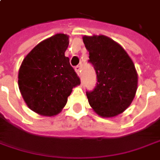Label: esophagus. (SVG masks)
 <instances>
[{
    "label": "esophagus",
    "instance_id": "esophagus-1",
    "mask_svg": "<svg viewBox=\"0 0 160 160\" xmlns=\"http://www.w3.org/2000/svg\"><path fill=\"white\" fill-rule=\"evenodd\" d=\"M75 72H77V74L80 76V72H81V65H77V66L75 67Z\"/></svg>",
    "mask_w": 160,
    "mask_h": 160
}]
</instances>
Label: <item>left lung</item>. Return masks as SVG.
<instances>
[{
	"label": "left lung",
	"mask_w": 160,
	"mask_h": 160,
	"mask_svg": "<svg viewBox=\"0 0 160 160\" xmlns=\"http://www.w3.org/2000/svg\"><path fill=\"white\" fill-rule=\"evenodd\" d=\"M88 62L97 73V86L87 91L90 106L103 118L117 116L131 104L137 89L135 64L117 42L104 35L83 36Z\"/></svg>",
	"instance_id": "obj_1"
}]
</instances>
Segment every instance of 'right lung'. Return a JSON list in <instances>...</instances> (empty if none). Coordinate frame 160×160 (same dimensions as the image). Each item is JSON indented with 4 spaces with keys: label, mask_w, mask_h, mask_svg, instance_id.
<instances>
[{
    "label": "right lung",
    "mask_w": 160,
    "mask_h": 160,
    "mask_svg": "<svg viewBox=\"0 0 160 160\" xmlns=\"http://www.w3.org/2000/svg\"><path fill=\"white\" fill-rule=\"evenodd\" d=\"M69 37L58 33L40 42L23 60L18 87L27 106L43 116L62 111L72 88L80 80L64 52Z\"/></svg>",
    "instance_id": "obj_1"
}]
</instances>
